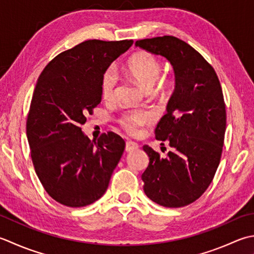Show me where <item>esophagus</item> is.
Here are the masks:
<instances>
[{"label": "esophagus", "instance_id": "obj_1", "mask_svg": "<svg viewBox=\"0 0 254 254\" xmlns=\"http://www.w3.org/2000/svg\"><path fill=\"white\" fill-rule=\"evenodd\" d=\"M137 147H138V145L135 142L127 141V143H126V152H132L134 150H136Z\"/></svg>", "mask_w": 254, "mask_h": 254}]
</instances>
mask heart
Returning a JSON list of instances; mask_svg holds the SVG:
<instances>
[{
  "mask_svg": "<svg viewBox=\"0 0 254 254\" xmlns=\"http://www.w3.org/2000/svg\"><path fill=\"white\" fill-rule=\"evenodd\" d=\"M127 72L146 90H151L154 84L160 79L162 64L150 53H141L130 59L127 64ZM119 82V74L116 66H110L104 71L101 80V92L103 98L111 101L116 97ZM153 120L152 112L147 110H127L119 118V123L123 130L130 135H138L141 128L151 123Z\"/></svg>",
  "mask_w": 254,
  "mask_h": 254,
  "instance_id": "b5f03b06",
  "label": "heart"
}]
</instances>
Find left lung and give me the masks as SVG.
<instances>
[{
    "instance_id": "obj_1",
    "label": "left lung",
    "mask_w": 254,
    "mask_h": 254,
    "mask_svg": "<svg viewBox=\"0 0 254 254\" xmlns=\"http://www.w3.org/2000/svg\"><path fill=\"white\" fill-rule=\"evenodd\" d=\"M135 46L165 57L175 73L167 113L155 128L156 140L167 141L172 151L162 157L143 146L150 158L143 190L161 206H187L206 191L220 163L227 120L220 81L211 64L180 38H146Z\"/></svg>"
}]
</instances>
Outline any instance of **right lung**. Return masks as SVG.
<instances>
[{
    "label": "right lung",
    "mask_w": 254,
    "mask_h": 254,
    "mask_svg": "<svg viewBox=\"0 0 254 254\" xmlns=\"http://www.w3.org/2000/svg\"><path fill=\"white\" fill-rule=\"evenodd\" d=\"M133 41L90 39L57 55L39 76L26 134L35 172L53 199L84 207L101 198L126 142L113 132L91 141L81 131L101 102V80Z\"/></svg>",
    "instance_id": "add662e5"
}]
</instances>
